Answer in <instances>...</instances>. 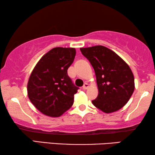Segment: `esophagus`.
Listing matches in <instances>:
<instances>
[{
    "mask_svg": "<svg viewBox=\"0 0 155 155\" xmlns=\"http://www.w3.org/2000/svg\"><path fill=\"white\" fill-rule=\"evenodd\" d=\"M89 87V84L87 83H84L83 87H82V88H83V90H87Z\"/></svg>",
    "mask_w": 155,
    "mask_h": 155,
    "instance_id": "esophagus-1",
    "label": "esophagus"
}]
</instances>
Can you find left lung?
I'll list each match as a JSON object with an SVG mask.
<instances>
[{
	"label": "left lung",
	"mask_w": 155,
	"mask_h": 155,
	"mask_svg": "<svg viewBox=\"0 0 155 155\" xmlns=\"http://www.w3.org/2000/svg\"><path fill=\"white\" fill-rule=\"evenodd\" d=\"M94 70L99 94L93 105L106 114L126 104L135 90L134 76L129 65L113 51L104 46L80 48Z\"/></svg>",
	"instance_id": "left-lung-1"
}]
</instances>
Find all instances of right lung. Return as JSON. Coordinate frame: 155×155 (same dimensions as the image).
Listing matches in <instances>:
<instances>
[{"mask_svg": "<svg viewBox=\"0 0 155 155\" xmlns=\"http://www.w3.org/2000/svg\"><path fill=\"white\" fill-rule=\"evenodd\" d=\"M75 54L74 48H54L41 57L31 71L27 94L44 115L59 117L73 104L78 87L68 75V69Z\"/></svg>", "mask_w": 155, "mask_h": 155, "instance_id": "add662e5", "label": "right lung"}]
</instances>
